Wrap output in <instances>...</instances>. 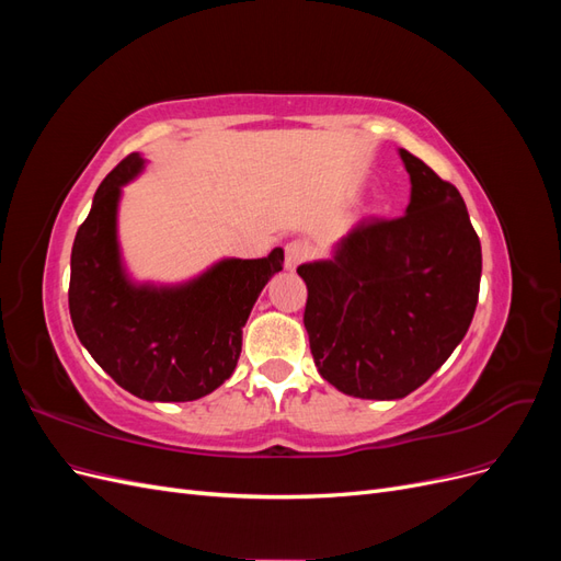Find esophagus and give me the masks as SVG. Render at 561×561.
Here are the masks:
<instances>
[{
	"label": "esophagus",
	"instance_id": "34e87169",
	"mask_svg": "<svg viewBox=\"0 0 561 561\" xmlns=\"http://www.w3.org/2000/svg\"><path fill=\"white\" fill-rule=\"evenodd\" d=\"M309 257V245L304 241H290L285 245V268L295 271L301 262H307Z\"/></svg>",
	"mask_w": 561,
	"mask_h": 561
}]
</instances>
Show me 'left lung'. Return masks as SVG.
<instances>
[{"label":"left lung","instance_id":"1","mask_svg":"<svg viewBox=\"0 0 561 561\" xmlns=\"http://www.w3.org/2000/svg\"><path fill=\"white\" fill-rule=\"evenodd\" d=\"M402 217H367L334 260L301 264L304 328L320 377L353 398L398 400L461 344L480 297L482 248L456 186L400 149Z\"/></svg>","mask_w":561,"mask_h":561}]
</instances>
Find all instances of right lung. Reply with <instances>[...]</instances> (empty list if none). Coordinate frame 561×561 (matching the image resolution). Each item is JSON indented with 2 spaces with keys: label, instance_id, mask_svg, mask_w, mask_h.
I'll use <instances>...</instances> for the list:
<instances>
[{
  "label": "right lung",
  "instance_id": "add662e5",
  "mask_svg": "<svg viewBox=\"0 0 561 561\" xmlns=\"http://www.w3.org/2000/svg\"><path fill=\"white\" fill-rule=\"evenodd\" d=\"M140 168V154H128L98 186L72 245L70 316L79 342L128 393L190 402L231 377L252 304L283 268V250L264 260H225L182 287L128 283L118 262L116 203Z\"/></svg>",
  "mask_w": 561,
  "mask_h": 561
}]
</instances>
